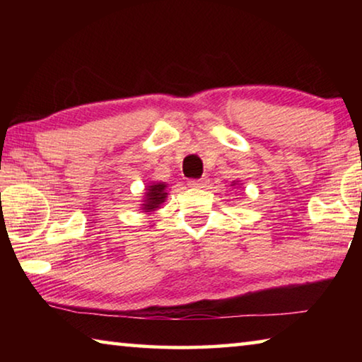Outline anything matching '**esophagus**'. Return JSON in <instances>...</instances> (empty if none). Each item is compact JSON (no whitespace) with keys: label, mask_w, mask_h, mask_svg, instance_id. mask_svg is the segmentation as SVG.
<instances>
[{"label":"esophagus","mask_w":362,"mask_h":362,"mask_svg":"<svg viewBox=\"0 0 362 362\" xmlns=\"http://www.w3.org/2000/svg\"><path fill=\"white\" fill-rule=\"evenodd\" d=\"M188 185L193 188H201L203 185H206V179H192L188 182Z\"/></svg>","instance_id":"obj_1"}]
</instances>
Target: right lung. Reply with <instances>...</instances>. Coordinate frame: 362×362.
<instances>
[{
	"label": "right lung",
	"instance_id": "right-lung-1",
	"mask_svg": "<svg viewBox=\"0 0 362 362\" xmlns=\"http://www.w3.org/2000/svg\"><path fill=\"white\" fill-rule=\"evenodd\" d=\"M164 188H166L164 183H158V185L148 187V192H146V199L144 204L145 211H148V212L155 211L159 204L164 203V198H166V194H168V193H164Z\"/></svg>",
	"mask_w": 362,
	"mask_h": 362
}]
</instances>
